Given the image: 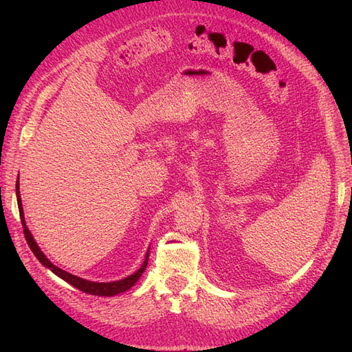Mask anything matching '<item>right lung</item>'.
Listing matches in <instances>:
<instances>
[{
	"instance_id": "right-lung-1",
	"label": "right lung",
	"mask_w": 352,
	"mask_h": 352,
	"mask_svg": "<svg viewBox=\"0 0 352 352\" xmlns=\"http://www.w3.org/2000/svg\"><path fill=\"white\" fill-rule=\"evenodd\" d=\"M16 195H17V206H19V212H20V220H22V225H23V233H25V238L26 242L29 245V248L32 250V252L35 254V257L39 260V263L42 265H45L47 269H50L52 273L57 274L58 278H61L65 282L70 283L72 286L76 287V289L82 291V292H87L91 295H98V296H114L120 292H124L127 289H131V287L140 280V278L142 276V273L145 272L146 265H148V257H150V248L146 251L145 255V260L142 263V265L140 269H138L133 274L127 276V278L122 279V280H116V282H91V280H85L78 278V276H74L69 272L61 270L57 265L52 264L47 257L45 254L39 250V247L36 245L34 236H32L30 230L26 226V221H25V216H23V207H22V199H20V190H19V177H17V184H16Z\"/></svg>"
}]
</instances>
